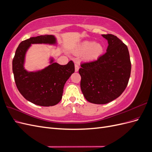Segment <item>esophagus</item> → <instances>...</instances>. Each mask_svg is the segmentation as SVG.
Masks as SVG:
<instances>
[{
	"label": "esophagus",
	"instance_id": "1",
	"mask_svg": "<svg viewBox=\"0 0 152 152\" xmlns=\"http://www.w3.org/2000/svg\"><path fill=\"white\" fill-rule=\"evenodd\" d=\"M79 64L75 63V72H78V71H79Z\"/></svg>",
	"mask_w": 152,
	"mask_h": 152
}]
</instances>
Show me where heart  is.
<instances>
[{"label":"heart","instance_id":"1","mask_svg":"<svg viewBox=\"0 0 152 152\" xmlns=\"http://www.w3.org/2000/svg\"><path fill=\"white\" fill-rule=\"evenodd\" d=\"M80 50L82 53L89 52L87 55L88 58L89 59H94L99 56L103 51V49L99 44H94L93 42L86 41L80 45Z\"/></svg>","mask_w":152,"mask_h":152}]
</instances>
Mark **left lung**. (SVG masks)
<instances>
[{"instance_id": "8db88e82", "label": "left lung", "mask_w": 152, "mask_h": 152, "mask_svg": "<svg viewBox=\"0 0 152 152\" xmlns=\"http://www.w3.org/2000/svg\"><path fill=\"white\" fill-rule=\"evenodd\" d=\"M102 36L108 42L107 52L96 60L81 63L79 70L82 93L94 104H106L119 97L126 88L131 71L127 45L114 35Z\"/></svg>"}]
</instances>
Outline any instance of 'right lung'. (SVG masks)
Returning a JSON list of instances; mask_svg holds the SVG:
<instances>
[{"mask_svg":"<svg viewBox=\"0 0 152 152\" xmlns=\"http://www.w3.org/2000/svg\"><path fill=\"white\" fill-rule=\"evenodd\" d=\"M53 35H40L22 41L16 49L12 60V72L18 91L31 103L42 107L58 104L62 98L63 87L75 72L73 61L65 65L53 63L43 70L28 72L23 67L25 55L31 44H54Z\"/></svg>","mask_w":152,"mask_h":152,"instance_id":"right-lung-1","label":"right lung"}]
</instances>
